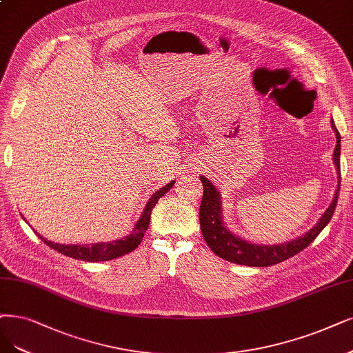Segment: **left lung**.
Segmentation results:
<instances>
[{"label": "left lung", "instance_id": "left-lung-1", "mask_svg": "<svg viewBox=\"0 0 353 353\" xmlns=\"http://www.w3.org/2000/svg\"><path fill=\"white\" fill-rule=\"evenodd\" d=\"M332 128L336 134V148L333 152V161L336 165V172L339 174L337 189L334 193L333 202L327 208L319 223L312 227L304 236L298 237L292 241L283 244H254L245 241L236 234H232L224 224L223 221V210H221V194L216 188L206 177L201 176V181L203 185V196L199 210V221L202 236L206 244L211 247V250L219 256L221 259L228 260L231 263L254 266V268H266L283 262L299 252H303L307 245H310L316 237L323 231V228L330 223L337 205L339 186H341V134L337 132L333 119L330 121Z\"/></svg>", "mask_w": 353, "mask_h": 353}]
</instances>
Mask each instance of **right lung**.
<instances>
[{"mask_svg": "<svg viewBox=\"0 0 353 353\" xmlns=\"http://www.w3.org/2000/svg\"><path fill=\"white\" fill-rule=\"evenodd\" d=\"M174 185V180L172 183L165 185L160 190H157L152 196L150 198L148 203L145 205V210L141 214V218L137 221V224L134 230L130 231L129 236L121 240H114L109 243H96L91 245H81V244H59V243H52L46 239H43L41 234H37V237L42 241H45L46 245H49L50 249H54L55 252L65 254L72 259L78 260H84V262H106V260H112L116 257H121L126 253L134 252L137 247L141 244L143 234H145L148 225H150V218H151V211L155 206V203L159 202L161 196L172 189Z\"/></svg>", "mask_w": 353, "mask_h": 353, "instance_id": "1", "label": "right lung"}]
</instances>
